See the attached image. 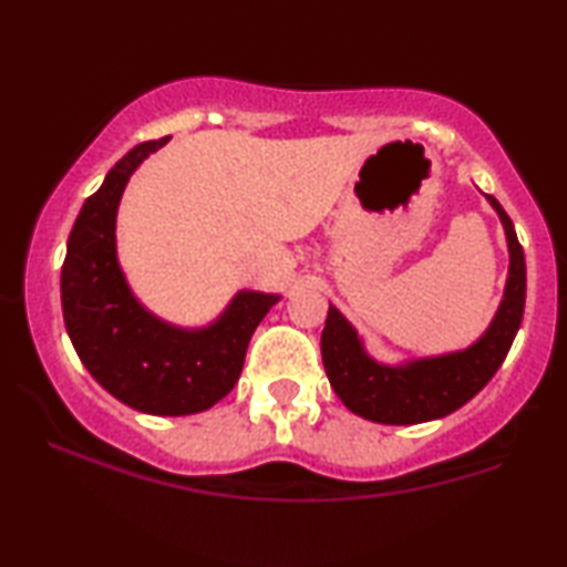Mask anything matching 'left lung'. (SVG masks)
Returning <instances> with one entry per match:
<instances>
[{
  "label": "left lung",
  "mask_w": 567,
  "mask_h": 567,
  "mask_svg": "<svg viewBox=\"0 0 567 567\" xmlns=\"http://www.w3.org/2000/svg\"><path fill=\"white\" fill-rule=\"evenodd\" d=\"M485 197L505 227L511 270L491 328L470 348L390 368L364 352L352 324L342 318L338 307L330 305L320 338L322 362L332 390L354 415L382 425H415L445 417L473 400L503 364L523 322L525 255L513 219L495 197Z\"/></svg>",
  "instance_id": "obj_1"
}]
</instances>
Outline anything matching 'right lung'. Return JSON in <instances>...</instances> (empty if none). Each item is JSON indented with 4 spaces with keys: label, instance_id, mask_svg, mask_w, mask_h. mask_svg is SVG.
<instances>
[{
    "label": "right lung",
    "instance_id": "obj_1",
    "mask_svg": "<svg viewBox=\"0 0 567 567\" xmlns=\"http://www.w3.org/2000/svg\"><path fill=\"white\" fill-rule=\"evenodd\" d=\"M167 140L130 150L82 205L66 239L62 312L82 364L110 395L150 415L177 417L213 408L235 388L249 338L280 295L237 292L199 330L162 322L137 302L120 270L114 223L130 175Z\"/></svg>",
    "mask_w": 567,
    "mask_h": 567
}]
</instances>
